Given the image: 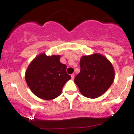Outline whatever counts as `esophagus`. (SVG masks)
Returning <instances> with one entry per match:
<instances>
[{
	"mask_svg": "<svg viewBox=\"0 0 134 134\" xmlns=\"http://www.w3.org/2000/svg\"><path fill=\"white\" fill-rule=\"evenodd\" d=\"M71 78H72V79H74V74H71Z\"/></svg>",
	"mask_w": 134,
	"mask_h": 134,
	"instance_id": "obj_1",
	"label": "esophagus"
}]
</instances>
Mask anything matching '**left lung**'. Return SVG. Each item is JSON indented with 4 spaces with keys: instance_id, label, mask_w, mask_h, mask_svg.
<instances>
[{
    "instance_id": "8db88e82",
    "label": "left lung",
    "mask_w": 134,
    "mask_h": 134,
    "mask_svg": "<svg viewBox=\"0 0 134 134\" xmlns=\"http://www.w3.org/2000/svg\"><path fill=\"white\" fill-rule=\"evenodd\" d=\"M80 72L74 82L83 96L95 99L106 92L113 83L115 71L111 62L100 54L82 56Z\"/></svg>"
}]
</instances>
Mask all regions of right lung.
Wrapping results in <instances>:
<instances>
[{
	"instance_id": "right-lung-1",
	"label": "right lung",
	"mask_w": 134,
	"mask_h": 134,
	"mask_svg": "<svg viewBox=\"0 0 134 134\" xmlns=\"http://www.w3.org/2000/svg\"><path fill=\"white\" fill-rule=\"evenodd\" d=\"M60 55L36 56L27 67L25 79L35 95L44 100H52L60 95L62 88L71 76L66 66L60 62Z\"/></svg>"
}]
</instances>
